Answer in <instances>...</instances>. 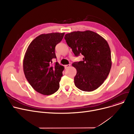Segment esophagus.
I'll return each mask as SVG.
<instances>
[{
	"label": "esophagus",
	"instance_id": "1",
	"mask_svg": "<svg viewBox=\"0 0 134 134\" xmlns=\"http://www.w3.org/2000/svg\"><path fill=\"white\" fill-rule=\"evenodd\" d=\"M70 66H71V65L69 64V65H65V68H69Z\"/></svg>",
	"mask_w": 134,
	"mask_h": 134
}]
</instances>
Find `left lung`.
Listing matches in <instances>:
<instances>
[{
    "instance_id": "left-lung-1",
    "label": "left lung",
    "mask_w": 134,
    "mask_h": 134,
    "mask_svg": "<svg viewBox=\"0 0 134 134\" xmlns=\"http://www.w3.org/2000/svg\"><path fill=\"white\" fill-rule=\"evenodd\" d=\"M65 39L75 56H83L82 61L73 63L76 69V87L91 92L106 80L112 65L111 51L107 41L97 33L86 30L67 34Z\"/></svg>"
}]
</instances>
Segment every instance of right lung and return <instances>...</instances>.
Segmentation results:
<instances>
[{
	"label": "right lung",
	"instance_id": "obj_1",
	"mask_svg": "<svg viewBox=\"0 0 134 134\" xmlns=\"http://www.w3.org/2000/svg\"><path fill=\"white\" fill-rule=\"evenodd\" d=\"M65 32L41 34L28 46L23 59V71L32 87L43 95H51L59 88L64 67L53 60L56 59V45L62 40Z\"/></svg>",
	"mask_w": 134,
	"mask_h": 134
}]
</instances>
